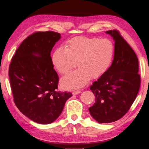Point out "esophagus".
Wrapping results in <instances>:
<instances>
[{
	"label": "esophagus",
	"instance_id": "34e87169",
	"mask_svg": "<svg viewBox=\"0 0 149 149\" xmlns=\"http://www.w3.org/2000/svg\"><path fill=\"white\" fill-rule=\"evenodd\" d=\"M80 93H81V91H79V90H77V91H73V94H74V95H75V94H78Z\"/></svg>",
	"mask_w": 149,
	"mask_h": 149
}]
</instances>
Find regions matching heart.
<instances>
[{
  "label": "heart",
  "mask_w": 149,
  "mask_h": 149,
  "mask_svg": "<svg viewBox=\"0 0 149 149\" xmlns=\"http://www.w3.org/2000/svg\"><path fill=\"white\" fill-rule=\"evenodd\" d=\"M114 53V45L109 39L79 37L57 48L52 61L61 74L68 73L76 63L78 69L62 78L61 84L66 89H77L84 86L91 77L97 78L104 74Z\"/></svg>",
  "instance_id": "obj_1"
}]
</instances>
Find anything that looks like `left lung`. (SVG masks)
Masks as SVG:
<instances>
[{"label": "left lung", "mask_w": 149, "mask_h": 149, "mask_svg": "<svg viewBox=\"0 0 149 149\" xmlns=\"http://www.w3.org/2000/svg\"><path fill=\"white\" fill-rule=\"evenodd\" d=\"M106 33L115 42L114 60L106 73L90 86L96 98L89 111L101 124L116 121L127 113L141 84L136 54L118 30Z\"/></svg>", "instance_id": "left-lung-1"}]
</instances>
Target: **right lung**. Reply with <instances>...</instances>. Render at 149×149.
<instances>
[{
  "instance_id": "right-lung-1",
  "label": "right lung",
  "mask_w": 149,
  "mask_h": 149,
  "mask_svg": "<svg viewBox=\"0 0 149 149\" xmlns=\"http://www.w3.org/2000/svg\"><path fill=\"white\" fill-rule=\"evenodd\" d=\"M61 35L52 31L36 32L25 39L9 66L13 100L30 119L41 124L52 123L60 116L71 93L57 91L58 76L50 56Z\"/></svg>"
}]
</instances>
